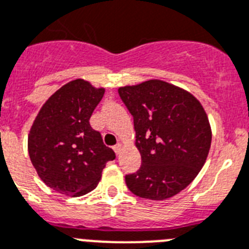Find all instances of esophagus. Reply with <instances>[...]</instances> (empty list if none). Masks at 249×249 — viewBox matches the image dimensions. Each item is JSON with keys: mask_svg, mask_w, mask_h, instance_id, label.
Wrapping results in <instances>:
<instances>
[{"mask_svg": "<svg viewBox=\"0 0 249 249\" xmlns=\"http://www.w3.org/2000/svg\"><path fill=\"white\" fill-rule=\"evenodd\" d=\"M113 150H114V152H116L117 155H120L121 152H122V151H123L122 143H117V145L113 147Z\"/></svg>", "mask_w": 249, "mask_h": 249, "instance_id": "esophagus-1", "label": "esophagus"}]
</instances>
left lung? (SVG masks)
Masks as SVG:
<instances>
[{
  "mask_svg": "<svg viewBox=\"0 0 249 249\" xmlns=\"http://www.w3.org/2000/svg\"><path fill=\"white\" fill-rule=\"evenodd\" d=\"M121 99L133 116L142 165L126 175L127 188L150 200L179 194L207 161L212 128L203 106L185 89L151 79L121 87Z\"/></svg>",
  "mask_w": 249,
  "mask_h": 249,
  "instance_id": "left-lung-1",
  "label": "left lung"
}]
</instances>
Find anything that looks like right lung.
Masks as SVG:
<instances>
[{
  "instance_id": "obj_1",
  "label": "right lung",
  "mask_w": 249,
  "mask_h": 249,
  "mask_svg": "<svg viewBox=\"0 0 249 249\" xmlns=\"http://www.w3.org/2000/svg\"><path fill=\"white\" fill-rule=\"evenodd\" d=\"M103 94L104 88L71 80L44 103L31 126L30 160L40 179L60 194L82 196L92 191L106 163L116 159L89 124Z\"/></svg>"
}]
</instances>
